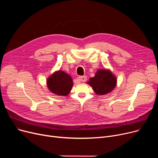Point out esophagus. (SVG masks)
<instances>
[{"instance_id": "obj_1", "label": "esophagus", "mask_w": 158, "mask_h": 158, "mask_svg": "<svg viewBox=\"0 0 158 158\" xmlns=\"http://www.w3.org/2000/svg\"><path fill=\"white\" fill-rule=\"evenodd\" d=\"M87 79V77L85 76H80L78 77V80L80 81V82H85Z\"/></svg>"}]
</instances>
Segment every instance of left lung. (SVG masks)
<instances>
[{
  "label": "left lung",
  "mask_w": 158,
  "mask_h": 158,
  "mask_svg": "<svg viewBox=\"0 0 158 158\" xmlns=\"http://www.w3.org/2000/svg\"><path fill=\"white\" fill-rule=\"evenodd\" d=\"M88 84L92 86L97 95L109 94L114 88L117 79L110 70H99L94 77H91Z\"/></svg>",
  "instance_id": "8db88e82"
}]
</instances>
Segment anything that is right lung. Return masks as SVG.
I'll use <instances>...</instances> for the list:
<instances>
[{
    "instance_id": "1",
    "label": "right lung",
    "mask_w": 158,
    "mask_h": 158,
    "mask_svg": "<svg viewBox=\"0 0 158 158\" xmlns=\"http://www.w3.org/2000/svg\"><path fill=\"white\" fill-rule=\"evenodd\" d=\"M72 79L67 73L63 71H58L54 73L47 80L49 89L55 94L66 96L72 89Z\"/></svg>"
}]
</instances>
